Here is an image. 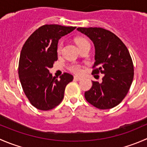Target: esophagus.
<instances>
[{
	"label": "esophagus",
	"mask_w": 147,
	"mask_h": 147,
	"mask_svg": "<svg viewBox=\"0 0 147 147\" xmlns=\"http://www.w3.org/2000/svg\"><path fill=\"white\" fill-rule=\"evenodd\" d=\"M74 80L76 81H81L82 80V78H80V77H78V76H75L74 77Z\"/></svg>",
	"instance_id": "1"
}]
</instances>
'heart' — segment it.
<instances>
[{"instance_id":"obj_1","label":"heart","mask_w":147,"mask_h":147,"mask_svg":"<svg viewBox=\"0 0 147 147\" xmlns=\"http://www.w3.org/2000/svg\"><path fill=\"white\" fill-rule=\"evenodd\" d=\"M77 43H78V45H83V44L89 43V42L87 40L80 38V39L77 40ZM63 42H61L59 43L58 46H57V53H60V52H61L62 48H63ZM69 69L71 71V72H74V73H75V74L82 73V67H81L79 64H77V63H73V64L69 65Z\"/></svg>"}]
</instances>
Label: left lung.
Returning <instances> with one entry per match:
<instances>
[{"label":"left lung","mask_w":147,"mask_h":147,"mask_svg":"<svg viewBox=\"0 0 147 147\" xmlns=\"http://www.w3.org/2000/svg\"><path fill=\"white\" fill-rule=\"evenodd\" d=\"M95 49L92 74H104L102 82H92L84 92L86 100L95 107L107 109L118 105L129 90L134 78V66L128 49L116 35L102 28H78Z\"/></svg>","instance_id":"1"}]
</instances>
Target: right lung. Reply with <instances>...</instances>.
Returning <instances> with one entry per match:
<instances>
[{
  "label": "right lung",
  "instance_id": "1",
  "mask_svg": "<svg viewBox=\"0 0 147 147\" xmlns=\"http://www.w3.org/2000/svg\"><path fill=\"white\" fill-rule=\"evenodd\" d=\"M76 27L45 25L37 29L25 42L19 60L18 75L30 103L40 110H50L64 97L65 87L73 76L64 73L57 80L49 69L57 60V44L63 36Z\"/></svg>",
  "mask_w": 147,
  "mask_h": 147
}]
</instances>
